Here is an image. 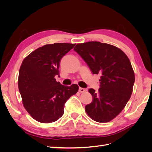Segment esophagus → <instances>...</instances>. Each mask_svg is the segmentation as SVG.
Instances as JSON below:
<instances>
[{
	"label": "esophagus",
	"instance_id": "34e87169",
	"mask_svg": "<svg viewBox=\"0 0 152 152\" xmlns=\"http://www.w3.org/2000/svg\"><path fill=\"white\" fill-rule=\"evenodd\" d=\"M79 91L80 92V93H84V92L86 91V89L84 88H82V87H79Z\"/></svg>",
	"mask_w": 152,
	"mask_h": 152
}]
</instances>
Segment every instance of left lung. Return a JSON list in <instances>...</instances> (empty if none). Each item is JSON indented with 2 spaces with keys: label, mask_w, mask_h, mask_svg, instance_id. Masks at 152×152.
Instances as JSON below:
<instances>
[{
  "label": "left lung",
  "mask_w": 152,
  "mask_h": 152,
  "mask_svg": "<svg viewBox=\"0 0 152 152\" xmlns=\"http://www.w3.org/2000/svg\"><path fill=\"white\" fill-rule=\"evenodd\" d=\"M93 74H100L98 93L89 89L93 102L86 106L87 115L98 122H108L125 107L132 93L135 77L131 62L121 49L99 42L77 44L73 49Z\"/></svg>",
  "instance_id": "obj_1"
}]
</instances>
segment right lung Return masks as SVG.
Instances as JSON below:
<instances>
[{
    "label": "right lung",
    "instance_id": "1",
    "mask_svg": "<svg viewBox=\"0 0 152 152\" xmlns=\"http://www.w3.org/2000/svg\"><path fill=\"white\" fill-rule=\"evenodd\" d=\"M75 44H46L35 49L23 61L19 71L18 87L25 108L41 123L58 121L64 113L66 101L75 94L79 86L61 85L59 76L61 58Z\"/></svg>",
    "mask_w": 152,
    "mask_h": 152
}]
</instances>
